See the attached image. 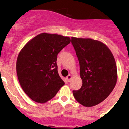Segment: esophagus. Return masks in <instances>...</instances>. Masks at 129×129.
I'll return each instance as SVG.
<instances>
[{
    "label": "esophagus",
    "instance_id": "1",
    "mask_svg": "<svg viewBox=\"0 0 129 129\" xmlns=\"http://www.w3.org/2000/svg\"><path fill=\"white\" fill-rule=\"evenodd\" d=\"M72 75H70V74L68 75V76L67 77V81H68V82H70V79H72Z\"/></svg>",
    "mask_w": 129,
    "mask_h": 129
}]
</instances>
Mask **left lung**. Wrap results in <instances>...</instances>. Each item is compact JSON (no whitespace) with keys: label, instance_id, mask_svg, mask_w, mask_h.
<instances>
[{"label":"left lung","instance_id":"obj_1","mask_svg":"<svg viewBox=\"0 0 129 129\" xmlns=\"http://www.w3.org/2000/svg\"><path fill=\"white\" fill-rule=\"evenodd\" d=\"M80 67L83 81L78 90H73L77 102L93 107L104 101L116 86L118 74L113 54L104 43L92 39L72 37Z\"/></svg>","mask_w":129,"mask_h":129}]
</instances>
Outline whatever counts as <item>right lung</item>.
<instances>
[{"label":"right lung","mask_w":129,"mask_h":129,"mask_svg":"<svg viewBox=\"0 0 129 129\" xmlns=\"http://www.w3.org/2000/svg\"><path fill=\"white\" fill-rule=\"evenodd\" d=\"M70 41L68 37L43 33L28 41L19 52L16 63L18 79L33 101L46 103L64 85L58 74L57 57Z\"/></svg>","instance_id":"1"}]
</instances>
